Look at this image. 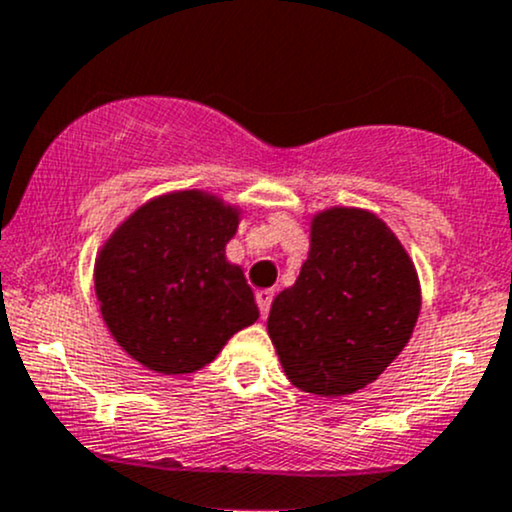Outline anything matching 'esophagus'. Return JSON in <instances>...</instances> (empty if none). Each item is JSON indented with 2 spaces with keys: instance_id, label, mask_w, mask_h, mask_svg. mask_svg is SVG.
Listing matches in <instances>:
<instances>
[{
  "instance_id": "1",
  "label": "esophagus",
  "mask_w": 512,
  "mask_h": 512,
  "mask_svg": "<svg viewBox=\"0 0 512 512\" xmlns=\"http://www.w3.org/2000/svg\"><path fill=\"white\" fill-rule=\"evenodd\" d=\"M255 299H257V306H260V314L262 316L270 314V306H272V299H274L272 289H260V292L255 294Z\"/></svg>"
}]
</instances>
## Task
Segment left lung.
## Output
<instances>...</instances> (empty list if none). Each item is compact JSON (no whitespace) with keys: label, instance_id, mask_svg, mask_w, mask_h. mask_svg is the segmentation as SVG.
Instances as JSON below:
<instances>
[{"label":"left lung","instance_id":"left-lung-1","mask_svg":"<svg viewBox=\"0 0 512 512\" xmlns=\"http://www.w3.org/2000/svg\"><path fill=\"white\" fill-rule=\"evenodd\" d=\"M422 292L412 257L365 208L311 218L309 257L272 301L267 333L289 383L319 397L363 390L412 338Z\"/></svg>","mask_w":512,"mask_h":512}]
</instances>
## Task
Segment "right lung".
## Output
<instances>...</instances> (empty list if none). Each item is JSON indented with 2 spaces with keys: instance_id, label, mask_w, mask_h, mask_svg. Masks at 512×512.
Returning a JSON list of instances; mask_svg holds the SVG:
<instances>
[{
  "instance_id": "obj_1",
  "label": "right lung",
  "mask_w": 512,
  "mask_h": 512,
  "mask_svg": "<svg viewBox=\"0 0 512 512\" xmlns=\"http://www.w3.org/2000/svg\"><path fill=\"white\" fill-rule=\"evenodd\" d=\"M240 208L188 188L139 206L100 247L95 294L117 346L164 375L196 373L260 316L225 257Z\"/></svg>"
}]
</instances>
